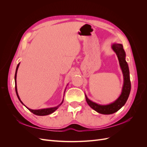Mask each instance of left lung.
Instances as JSON below:
<instances>
[{"label":"left lung","mask_w":147,"mask_h":147,"mask_svg":"<svg viewBox=\"0 0 147 147\" xmlns=\"http://www.w3.org/2000/svg\"><path fill=\"white\" fill-rule=\"evenodd\" d=\"M113 50L115 52L118 57L120 67L123 74L124 83L121 95L118 98L109 105H100L89 99L85 94L86 100L88 104L93 110L101 114L110 115L114 113L121 109L126 104L131 91V81L129 76V70L127 62L126 61V53L124 51L122 44L113 43L112 45Z\"/></svg>","instance_id":"8db88e82"}]
</instances>
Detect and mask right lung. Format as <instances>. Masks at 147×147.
<instances>
[{
	"label": "right lung",
	"mask_w": 147,
	"mask_h": 147,
	"mask_svg": "<svg viewBox=\"0 0 147 147\" xmlns=\"http://www.w3.org/2000/svg\"><path fill=\"white\" fill-rule=\"evenodd\" d=\"M20 64V63L18 64V65H17V67H16V72H15V91H16V95H17L18 98V99L20 100V101L21 102V104H23V105H24V104L23 103V102H22V101L21 100V99H20V97H19V96H18V91H17V86H16V74H17V71H18V69ZM65 91H64V93H65ZM63 100H64V99L63 100V101H62V102H61V103L59 105H58L57 106L55 107H52V108L43 109H40V110H32V109H30L28 108L27 107H26V106H25V105H24V106H25L27 108L29 111H30V112H32V113H34V114H35V115H38V116H45V115H50V114H51V113H53V112H55V110H56L57 109H58L59 107L62 104H63Z\"/></svg>",
	"instance_id": "obj_1"
}]
</instances>
